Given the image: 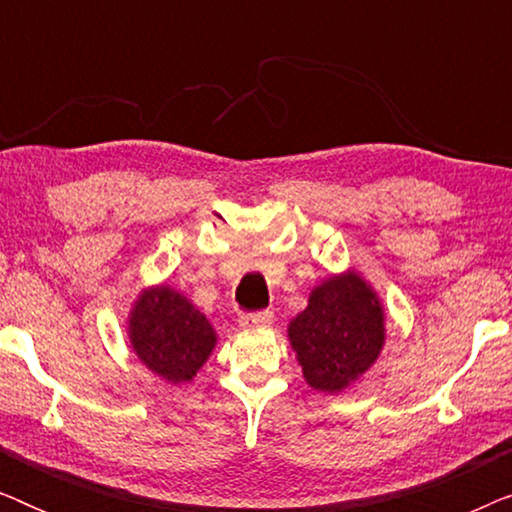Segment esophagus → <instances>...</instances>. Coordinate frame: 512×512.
I'll return each instance as SVG.
<instances>
[{
    "label": "esophagus",
    "instance_id": "obj_1",
    "mask_svg": "<svg viewBox=\"0 0 512 512\" xmlns=\"http://www.w3.org/2000/svg\"><path fill=\"white\" fill-rule=\"evenodd\" d=\"M275 314L272 312H256V314H242L240 328L242 331H256V328H270Z\"/></svg>",
    "mask_w": 512,
    "mask_h": 512
}]
</instances>
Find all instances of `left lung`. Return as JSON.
<instances>
[{"instance_id": "8db88e82", "label": "left lung", "mask_w": 512, "mask_h": 512, "mask_svg": "<svg viewBox=\"0 0 512 512\" xmlns=\"http://www.w3.org/2000/svg\"><path fill=\"white\" fill-rule=\"evenodd\" d=\"M305 382L342 394L380 359L387 342V310L380 293L356 268L312 286L307 307L286 326Z\"/></svg>"}]
</instances>
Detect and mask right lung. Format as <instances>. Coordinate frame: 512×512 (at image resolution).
Masks as SVG:
<instances>
[{"instance_id":"add662e5","label":"right lung","mask_w":512,"mask_h":512,"mask_svg":"<svg viewBox=\"0 0 512 512\" xmlns=\"http://www.w3.org/2000/svg\"><path fill=\"white\" fill-rule=\"evenodd\" d=\"M125 333L139 363L167 384L191 382L219 342L212 321L165 282L137 293Z\"/></svg>"}]
</instances>
